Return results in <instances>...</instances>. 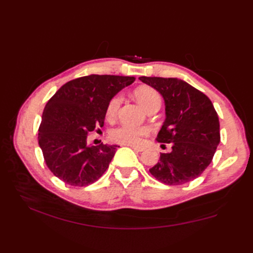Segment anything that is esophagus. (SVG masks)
I'll return each mask as SVG.
<instances>
[{
	"instance_id": "1",
	"label": "esophagus",
	"mask_w": 253,
	"mask_h": 253,
	"mask_svg": "<svg viewBox=\"0 0 253 253\" xmlns=\"http://www.w3.org/2000/svg\"><path fill=\"white\" fill-rule=\"evenodd\" d=\"M128 147H130L131 149H133V150H135V151H137V152H142L143 150H144L143 147H136V146H128Z\"/></svg>"
}]
</instances>
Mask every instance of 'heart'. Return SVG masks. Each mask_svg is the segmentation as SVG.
Returning <instances> with one entry per match:
<instances>
[{
	"instance_id": "1",
	"label": "heart",
	"mask_w": 253,
	"mask_h": 253,
	"mask_svg": "<svg viewBox=\"0 0 253 253\" xmlns=\"http://www.w3.org/2000/svg\"><path fill=\"white\" fill-rule=\"evenodd\" d=\"M135 96L137 101L144 109L148 110L154 104H161V95L154 88L150 85H141L135 90ZM122 103L121 94H115L109 100L106 104L105 115L109 121L114 120L117 111ZM149 133L147 127H130L118 126L110 131V139L116 143L124 146H139L142 142V138Z\"/></svg>"
}]
</instances>
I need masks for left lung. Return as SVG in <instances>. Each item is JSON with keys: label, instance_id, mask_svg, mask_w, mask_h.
<instances>
[{"label": "left lung", "instance_id": "obj_1", "mask_svg": "<svg viewBox=\"0 0 253 253\" xmlns=\"http://www.w3.org/2000/svg\"><path fill=\"white\" fill-rule=\"evenodd\" d=\"M162 94L166 118L157 140L171 143L169 153H161L149 171L169 186L187 184L200 176L221 140L217 113L211 100L184 80L139 77Z\"/></svg>", "mask_w": 253, "mask_h": 253}]
</instances>
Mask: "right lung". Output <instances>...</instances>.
I'll list each match as a JSON object with an SVG mask.
<instances>
[{
	"label": "right lung",
	"mask_w": 253,
	"mask_h": 253,
	"mask_svg": "<svg viewBox=\"0 0 253 253\" xmlns=\"http://www.w3.org/2000/svg\"><path fill=\"white\" fill-rule=\"evenodd\" d=\"M135 79L90 75L63 84L47 101L38 140L46 166L57 178L84 187L104 174L117 146L89 147L85 140L89 132L103 127L109 100Z\"/></svg>",
	"instance_id": "right-lung-1"
}]
</instances>
